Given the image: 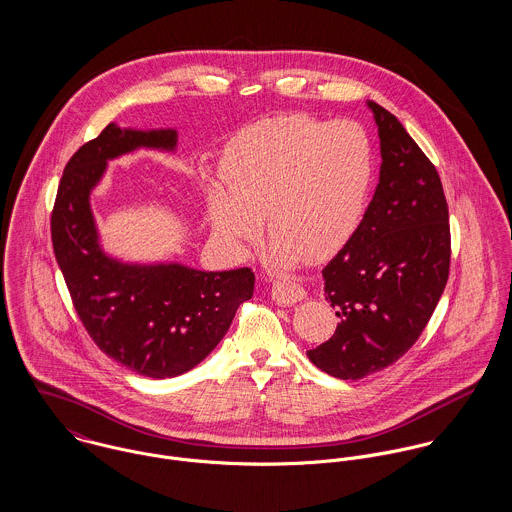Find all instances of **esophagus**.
Listing matches in <instances>:
<instances>
[{
	"label": "esophagus",
	"instance_id": "1",
	"mask_svg": "<svg viewBox=\"0 0 512 512\" xmlns=\"http://www.w3.org/2000/svg\"><path fill=\"white\" fill-rule=\"evenodd\" d=\"M272 297L280 305H293L305 297V290L292 280H280V282H274L272 286Z\"/></svg>",
	"mask_w": 512,
	"mask_h": 512
}]
</instances>
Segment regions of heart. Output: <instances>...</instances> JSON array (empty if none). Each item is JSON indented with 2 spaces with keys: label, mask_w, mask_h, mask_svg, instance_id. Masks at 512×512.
Wrapping results in <instances>:
<instances>
[{
  "label": "heart",
  "mask_w": 512,
  "mask_h": 512,
  "mask_svg": "<svg viewBox=\"0 0 512 512\" xmlns=\"http://www.w3.org/2000/svg\"><path fill=\"white\" fill-rule=\"evenodd\" d=\"M219 185L207 193L209 215L226 240L248 246L262 219L280 264L321 262L339 252L365 217L374 177L363 126L309 114L262 120L238 132L222 155Z\"/></svg>",
  "instance_id": "obj_1"
}]
</instances>
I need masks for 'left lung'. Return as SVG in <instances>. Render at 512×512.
<instances>
[{
	"mask_svg": "<svg viewBox=\"0 0 512 512\" xmlns=\"http://www.w3.org/2000/svg\"><path fill=\"white\" fill-rule=\"evenodd\" d=\"M380 138V181L353 238L323 268L341 319L307 351L323 372L357 380L404 357L426 329L449 276L451 234L434 163L394 114L368 100Z\"/></svg>",
	"mask_w": 512,
	"mask_h": 512,
	"instance_id": "obj_1",
	"label": "left lung"
}]
</instances>
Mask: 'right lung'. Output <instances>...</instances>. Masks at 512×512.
I'll list each match as a JSON object with an SVG mask.
<instances>
[{"mask_svg":"<svg viewBox=\"0 0 512 512\" xmlns=\"http://www.w3.org/2000/svg\"><path fill=\"white\" fill-rule=\"evenodd\" d=\"M175 130L108 124L65 167L53 215L55 258L74 309L102 353L142 376L169 378L199 365L226 335L254 272H201L183 264H126L98 242L90 193L106 163L138 147L173 151Z\"/></svg>","mask_w":512,"mask_h":512,"instance_id":"obj_1","label":"right lung"}]
</instances>
